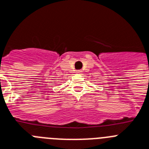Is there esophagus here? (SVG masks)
I'll use <instances>...</instances> for the list:
<instances>
[{"label":"esophagus","mask_w":149,"mask_h":149,"mask_svg":"<svg viewBox=\"0 0 149 149\" xmlns=\"http://www.w3.org/2000/svg\"><path fill=\"white\" fill-rule=\"evenodd\" d=\"M81 72H82L81 70H77V71H76V73L77 74H81Z\"/></svg>","instance_id":"34e87169"}]
</instances>
